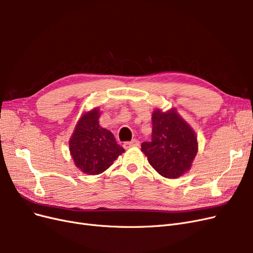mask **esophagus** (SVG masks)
I'll list each match as a JSON object with an SVG mask.
<instances>
[{
    "label": "esophagus",
    "mask_w": 253,
    "mask_h": 253,
    "mask_svg": "<svg viewBox=\"0 0 253 253\" xmlns=\"http://www.w3.org/2000/svg\"><path fill=\"white\" fill-rule=\"evenodd\" d=\"M140 144V142L137 140V139H134L132 141H127V142H125L124 143V147L125 149H129V148H133V147H138V145Z\"/></svg>",
    "instance_id": "34e87169"
}]
</instances>
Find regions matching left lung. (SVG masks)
Wrapping results in <instances>:
<instances>
[{"mask_svg": "<svg viewBox=\"0 0 253 253\" xmlns=\"http://www.w3.org/2000/svg\"><path fill=\"white\" fill-rule=\"evenodd\" d=\"M150 165L166 178H177L190 170L197 153V138L191 126L173 109L152 115V140L141 143Z\"/></svg>", "mask_w": 253, "mask_h": 253, "instance_id": "1", "label": "left lung"}]
</instances>
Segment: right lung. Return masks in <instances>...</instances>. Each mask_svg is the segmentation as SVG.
Listing matches in <instances>:
<instances>
[{
  "label": "right lung",
  "instance_id": "1",
  "mask_svg": "<svg viewBox=\"0 0 253 253\" xmlns=\"http://www.w3.org/2000/svg\"><path fill=\"white\" fill-rule=\"evenodd\" d=\"M98 119V109L84 114L70 140V151L75 165L89 175L104 172L125 152L114 135L99 126Z\"/></svg>",
  "mask_w": 253,
  "mask_h": 253
}]
</instances>
